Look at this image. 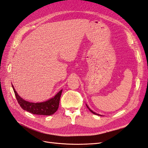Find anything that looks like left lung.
Listing matches in <instances>:
<instances>
[{"label":"left lung","mask_w":148,"mask_h":148,"mask_svg":"<svg viewBox=\"0 0 148 148\" xmlns=\"http://www.w3.org/2000/svg\"><path fill=\"white\" fill-rule=\"evenodd\" d=\"M86 106H87V107H88V109H89V110H90V111H91V112H92V113H93V114H95V115H99V114H96V113H95V112H93V111H92V110H91V109H89V107H88V106H87V105H86Z\"/></svg>","instance_id":"left-lung-1"}]
</instances>
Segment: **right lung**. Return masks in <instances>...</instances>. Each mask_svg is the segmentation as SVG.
Returning <instances> with one entry per match:
<instances>
[{
    "label": "right lung",
    "mask_w": 148,
    "mask_h": 148,
    "mask_svg": "<svg viewBox=\"0 0 148 148\" xmlns=\"http://www.w3.org/2000/svg\"><path fill=\"white\" fill-rule=\"evenodd\" d=\"M12 86L18 103L20 104L22 109L29 112L31 114L36 115H51L54 114L59 108L60 98L62 89L58 92L54 97L49 101L40 103H33L26 101L21 99L19 95H18L13 85H12Z\"/></svg>",
    "instance_id": "obj_1"
}]
</instances>
